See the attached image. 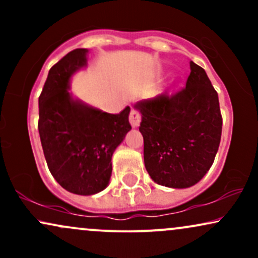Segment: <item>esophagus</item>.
<instances>
[{
  "label": "esophagus",
  "mask_w": 258,
  "mask_h": 258,
  "mask_svg": "<svg viewBox=\"0 0 258 258\" xmlns=\"http://www.w3.org/2000/svg\"><path fill=\"white\" fill-rule=\"evenodd\" d=\"M130 123L132 127H138L141 123V114L137 110H131L130 112Z\"/></svg>",
  "instance_id": "obj_1"
}]
</instances>
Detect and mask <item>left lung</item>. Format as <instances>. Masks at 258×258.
Instances as JSON below:
<instances>
[{
  "label": "left lung",
  "instance_id": "left-lung-1",
  "mask_svg": "<svg viewBox=\"0 0 258 258\" xmlns=\"http://www.w3.org/2000/svg\"><path fill=\"white\" fill-rule=\"evenodd\" d=\"M135 108L142 115L144 165L154 182L178 189L197 184L214 164L222 133L218 94L205 70L190 61L185 88Z\"/></svg>",
  "mask_w": 258,
  "mask_h": 258
}]
</instances>
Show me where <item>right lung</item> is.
Instances as JSON below:
<instances>
[{
    "instance_id": "add662e5",
    "label": "right lung",
    "mask_w": 258,
    "mask_h": 258,
    "mask_svg": "<svg viewBox=\"0 0 258 258\" xmlns=\"http://www.w3.org/2000/svg\"><path fill=\"white\" fill-rule=\"evenodd\" d=\"M87 53L74 49L53 65L38 97V133L47 165L59 184L78 195L108 186L112 154L132 128L130 106L108 114L69 92L72 76L87 67Z\"/></svg>"
}]
</instances>
